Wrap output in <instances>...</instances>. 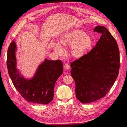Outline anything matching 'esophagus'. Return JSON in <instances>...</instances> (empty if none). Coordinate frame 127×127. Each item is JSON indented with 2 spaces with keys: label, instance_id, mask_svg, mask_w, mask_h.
<instances>
[{
  "label": "esophagus",
  "instance_id": "esophagus-1",
  "mask_svg": "<svg viewBox=\"0 0 127 127\" xmlns=\"http://www.w3.org/2000/svg\"><path fill=\"white\" fill-rule=\"evenodd\" d=\"M64 68L65 70H68V69H69V68H70V66H69L68 64H64Z\"/></svg>",
  "mask_w": 127,
  "mask_h": 127
}]
</instances>
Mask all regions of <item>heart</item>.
<instances>
[{
    "instance_id": "obj_1",
    "label": "heart",
    "mask_w": 127,
    "mask_h": 127,
    "mask_svg": "<svg viewBox=\"0 0 127 127\" xmlns=\"http://www.w3.org/2000/svg\"><path fill=\"white\" fill-rule=\"evenodd\" d=\"M93 38L83 31L76 29L62 34L59 39V44H52V47L57 54L63 53V48L72 46L70 49L71 56L75 59L83 57L93 45Z\"/></svg>"
}]
</instances>
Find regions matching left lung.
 <instances>
[{
	"instance_id": "left-lung-1",
	"label": "left lung",
	"mask_w": 127,
	"mask_h": 127,
	"mask_svg": "<svg viewBox=\"0 0 127 127\" xmlns=\"http://www.w3.org/2000/svg\"><path fill=\"white\" fill-rule=\"evenodd\" d=\"M94 31L101 33L95 46L70 65L76 96L83 103L103 97L114 85L120 69V52L113 36L103 26H96Z\"/></svg>"
}]
</instances>
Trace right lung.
<instances>
[{
	"instance_id": "add662e5",
	"label": "right lung",
	"mask_w": 127,
	"mask_h": 127,
	"mask_svg": "<svg viewBox=\"0 0 127 127\" xmlns=\"http://www.w3.org/2000/svg\"><path fill=\"white\" fill-rule=\"evenodd\" d=\"M16 50L13 40L7 51V67L14 87L28 101L36 104L49 103L53 99L55 83L63 72L62 62L46 58L38 66L33 76L26 78L17 68Z\"/></svg>"
}]
</instances>
